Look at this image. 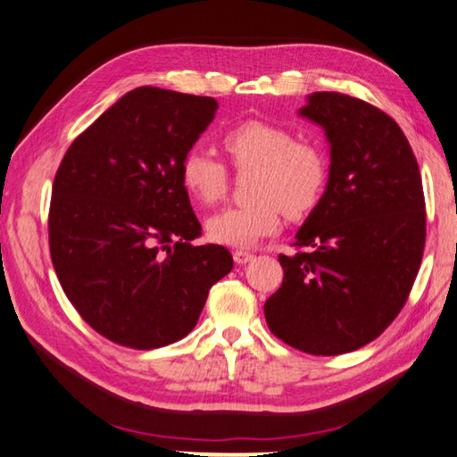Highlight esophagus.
Listing matches in <instances>:
<instances>
[{
  "mask_svg": "<svg viewBox=\"0 0 457 457\" xmlns=\"http://www.w3.org/2000/svg\"><path fill=\"white\" fill-rule=\"evenodd\" d=\"M254 259V254L251 251H245V249H236L233 251V261H236L237 264H247Z\"/></svg>",
  "mask_w": 457,
  "mask_h": 457,
  "instance_id": "esophagus-1",
  "label": "esophagus"
}]
</instances>
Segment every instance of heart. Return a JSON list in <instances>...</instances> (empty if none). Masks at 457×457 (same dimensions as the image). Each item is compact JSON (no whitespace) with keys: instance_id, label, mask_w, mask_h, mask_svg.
Instances as JSON below:
<instances>
[{"instance_id":"1","label":"heart","mask_w":457,"mask_h":457,"mask_svg":"<svg viewBox=\"0 0 457 457\" xmlns=\"http://www.w3.org/2000/svg\"><path fill=\"white\" fill-rule=\"evenodd\" d=\"M221 147L237 171H254L249 204L229 206L208 220V236L221 245L249 247L278 231L282 214L300 218L313 210L325 190L328 162L320 145L295 140L286 126L243 120L221 134ZM180 179L188 195L212 206L228 193L226 165L204 150L180 159Z\"/></svg>"}]
</instances>
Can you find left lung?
I'll use <instances>...</instances> for the list:
<instances>
[{"label": "left lung", "mask_w": 457, "mask_h": 457, "mask_svg": "<svg viewBox=\"0 0 457 457\" xmlns=\"http://www.w3.org/2000/svg\"><path fill=\"white\" fill-rule=\"evenodd\" d=\"M300 114L331 145L327 188L280 254L284 280L264 303L274 337L335 356L372 343L415 284L427 239L422 179L399 124L374 104L320 91Z\"/></svg>", "instance_id": "8db88e82"}]
</instances>
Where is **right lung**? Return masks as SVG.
<instances>
[{
	"mask_svg": "<svg viewBox=\"0 0 457 457\" xmlns=\"http://www.w3.org/2000/svg\"><path fill=\"white\" fill-rule=\"evenodd\" d=\"M216 99L137 87L68 147L52 187L50 257L68 300L109 341L150 350L193 331L233 269L200 245L180 159L214 120Z\"/></svg>",
	"mask_w": 457,
	"mask_h": 457,
	"instance_id": "right-lung-1",
	"label": "right lung"
}]
</instances>
